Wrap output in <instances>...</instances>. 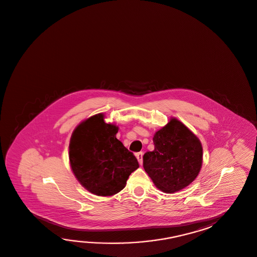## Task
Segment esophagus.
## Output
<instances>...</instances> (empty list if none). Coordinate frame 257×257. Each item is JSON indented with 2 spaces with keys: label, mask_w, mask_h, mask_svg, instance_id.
Masks as SVG:
<instances>
[{
  "label": "esophagus",
  "mask_w": 257,
  "mask_h": 257,
  "mask_svg": "<svg viewBox=\"0 0 257 257\" xmlns=\"http://www.w3.org/2000/svg\"><path fill=\"white\" fill-rule=\"evenodd\" d=\"M136 157H137V160L140 165L143 164V152L137 153L136 154Z\"/></svg>",
  "instance_id": "esophagus-1"
}]
</instances>
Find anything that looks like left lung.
<instances>
[{
	"label": "left lung",
	"mask_w": 257,
	"mask_h": 257,
	"mask_svg": "<svg viewBox=\"0 0 257 257\" xmlns=\"http://www.w3.org/2000/svg\"><path fill=\"white\" fill-rule=\"evenodd\" d=\"M155 149L143 157V166L156 187L166 193L179 191L198 177L202 166L199 138L172 118L155 134Z\"/></svg>",
	"instance_id": "1"
}]
</instances>
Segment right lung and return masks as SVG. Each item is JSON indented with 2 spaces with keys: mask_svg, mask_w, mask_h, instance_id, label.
Masks as SVG:
<instances>
[{
  "mask_svg": "<svg viewBox=\"0 0 257 257\" xmlns=\"http://www.w3.org/2000/svg\"><path fill=\"white\" fill-rule=\"evenodd\" d=\"M118 126L106 123L103 113L83 120L69 143L70 167L85 189L97 196H112L125 187L139 168L137 157L116 138Z\"/></svg>",
  "mask_w": 257,
  "mask_h": 257,
  "instance_id": "right-lung-1",
  "label": "right lung"
}]
</instances>
